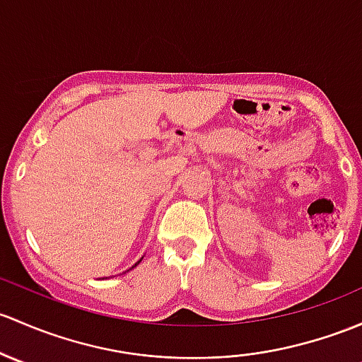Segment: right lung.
Masks as SVG:
<instances>
[{
  "label": "right lung",
  "instance_id": "obj_1",
  "mask_svg": "<svg viewBox=\"0 0 362 362\" xmlns=\"http://www.w3.org/2000/svg\"><path fill=\"white\" fill-rule=\"evenodd\" d=\"M139 262H140V260H139ZM139 262H136V264H135V265H133V267H136V265H139Z\"/></svg>",
  "mask_w": 362,
  "mask_h": 362
}]
</instances>
